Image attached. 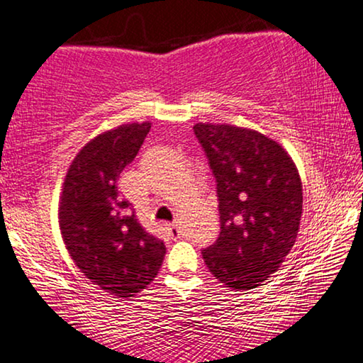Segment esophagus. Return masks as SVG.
<instances>
[{"label":"esophagus","instance_id":"esophagus-1","mask_svg":"<svg viewBox=\"0 0 363 363\" xmlns=\"http://www.w3.org/2000/svg\"><path fill=\"white\" fill-rule=\"evenodd\" d=\"M167 232H169V237L172 240L181 238V230H179V227H177L176 222H172V223H169V225H167Z\"/></svg>","mask_w":363,"mask_h":363}]
</instances>
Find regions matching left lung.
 <instances>
[{
    "label": "left lung",
    "instance_id": "8db88e82",
    "mask_svg": "<svg viewBox=\"0 0 363 363\" xmlns=\"http://www.w3.org/2000/svg\"><path fill=\"white\" fill-rule=\"evenodd\" d=\"M196 138L217 182L220 233L202 250L228 288L252 289L281 267L298 237L303 186L293 160L262 133L197 123Z\"/></svg>",
    "mask_w": 363,
    "mask_h": 363
}]
</instances>
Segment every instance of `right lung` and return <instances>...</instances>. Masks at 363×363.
<instances>
[{"label": "right lung", "mask_w": 363, "mask_h": 363, "mask_svg": "<svg viewBox=\"0 0 363 363\" xmlns=\"http://www.w3.org/2000/svg\"><path fill=\"white\" fill-rule=\"evenodd\" d=\"M151 123L121 125L94 138L69 167L59 203L65 247L80 272L106 293L131 298L160 272L164 242L146 232L118 191Z\"/></svg>", "instance_id": "obj_1"}]
</instances>
